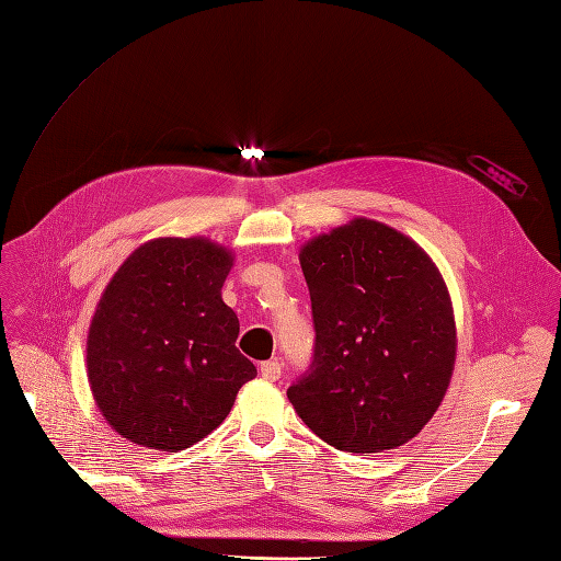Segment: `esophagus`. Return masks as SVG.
<instances>
[{"instance_id": "1", "label": "esophagus", "mask_w": 561, "mask_h": 561, "mask_svg": "<svg viewBox=\"0 0 561 561\" xmlns=\"http://www.w3.org/2000/svg\"><path fill=\"white\" fill-rule=\"evenodd\" d=\"M260 371H262V377H264L266 381H278V379H280V363H276V360L262 363V365H260Z\"/></svg>"}]
</instances>
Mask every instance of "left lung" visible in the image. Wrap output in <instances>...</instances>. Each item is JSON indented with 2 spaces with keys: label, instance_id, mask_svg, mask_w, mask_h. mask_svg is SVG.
Wrapping results in <instances>:
<instances>
[{
  "label": "left lung",
  "instance_id": "left-lung-1",
  "mask_svg": "<svg viewBox=\"0 0 561 561\" xmlns=\"http://www.w3.org/2000/svg\"><path fill=\"white\" fill-rule=\"evenodd\" d=\"M299 262L316 346L307 375L287 388L295 412L342 451L410 443L443 402L456 360L437 266L404 233L365 217L316 236Z\"/></svg>",
  "mask_w": 561,
  "mask_h": 561
}]
</instances>
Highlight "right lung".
<instances>
[{
  "instance_id": "1",
  "label": "right lung",
  "mask_w": 561,
  "mask_h": 561,
  "mask_svg": "<svg viewBox=\"0 0 561 561\" xmlns=\"http://www.w3.org/2000/svg\"><path fill=\"white\" fill-rule=\"evenodd\" d=\"M231 252L208 239H154L118 266L89 328L93 400L135 445L180 451L210 435L257 369L236 348L222 301Z\"/></svg>"
}]
</instances>
